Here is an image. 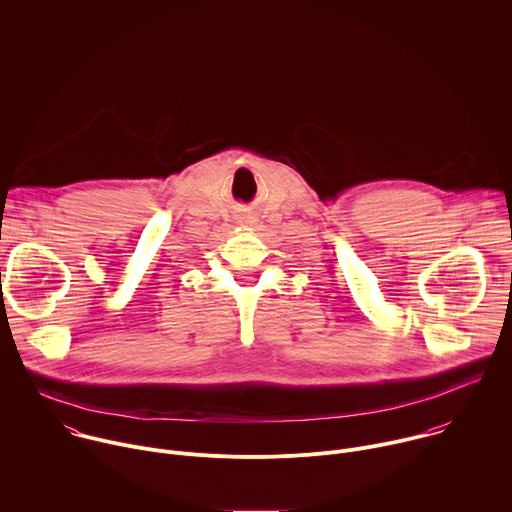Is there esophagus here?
<instances>
[{
  "label": "esophagus",
  "instance_id": "1",
  "mask_svg": "<svg viewBox=\"0 0 512 512\" xmlns=\"http://www.w3.org/2000/svg\"><path fill=\"white\" fill-rule=\"evenodd\" d=\"M243 223H247V225H253L255 223V219L253 217H245V221Z\"/></svg>",
  "mask_w": 512,
  "mask_h": 512
}]
</instances>
